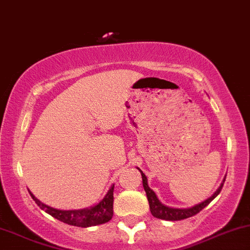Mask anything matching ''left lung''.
<instances>
[{"label": "left lung", "mask_w": 250, "mask_h": 250, "mask_svg": "<svg viewBox=\"0 0 250 250\" xmlns=\"http://www.w3.org/2000/svg\"><path fill=\"white\" fill-rule=\"evenodd\" d=\"M138 169L141 172L142 185H144L145 191H146L148 203H149L150 212H152V215L154 216V217L160 218V219H165V221H180V219H185V218L192 217V216L197 215L199 211H202L205 207H208V205H209L210 203L218 196L219 192H221V190H222V188H223L224 182H226V177H224L223 182H222L221 185H219V188L216 190L215 193H213L211 197H209L208 199H205L204 202L199 203V204L194 205V207H192V208H186V209H177V208L166 207V205H164L163 203L159 201L158 197H156V194H155V192L153 191L149 186H148L146 175L144 174V172H142L141 169L140 168H138Z\"/></svg>", "instance_id": "1"}]
</instances>
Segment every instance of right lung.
<instances>
[{
  "mask_svg": "<svg viewBox=\"0 0 250 250\" xmlns=\"http://www.w3.org/2000/svg\"><path fill=\"white\" fill-rule=\"evenodd\" d=\"M29 193L38 204V207H40V209L46 211L52 217L70 224V226L82 228L98 226V224H103L110 221L112 215H114V210H112V207H114V185L111 186L108 193L104 196V198L98 204L81 210L54 209V208L48 207V205L41 203L38 198H35L32 192H29Z\"/></svg>",
  "mask_w": 250,
  "mask_h": 250,
  "instance_id": "1",
  "label": "right lung"
}]
</instances>
